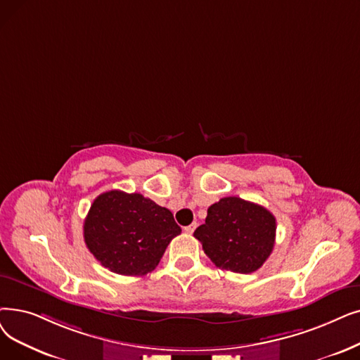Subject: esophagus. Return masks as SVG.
<instances>
[{"mask_svg":"<svg viewBox=\"0 0 360 360\" xmlns=\"http://www.w3.org/2000/svg\"><path fill=\"white\" fill-rule=\"evenodd\" d=\"M195 228H197V222H194V224H191V225H188V226H185L184 231H185L186 233H193V232L195 231Z\"/></svg>","mask_w":360,"mask_h":360,"instance_id":"obj_1","label":"esophagus"}]
</instances>
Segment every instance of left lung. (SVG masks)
<instances>
[{
	"label": "left lung",
	"instance_id": "1",
	"mask_svg": "<svg viewBox=\"0 0 360 360\" xmlns=\"http://www.w3.org/2000/svg\"><path fill=\"white\" fill-rule=\"evenodd\" d=\"M275 232L276 219L268 209L225 197L207 209L206 224L194 231V237L217 268L252 274L271 256Z\"/></svg>",
	"mask_w": 360,
	"mask_h": 360
}]
</instances>
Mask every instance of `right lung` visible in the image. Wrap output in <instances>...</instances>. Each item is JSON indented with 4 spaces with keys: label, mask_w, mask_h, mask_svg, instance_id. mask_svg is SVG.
<instances>
[{
    "label": "right lung",
    "mask_w": 360,
    "mask_h": 360,
    "mask_svg": "<svg viewBox=\"0 0 360 360\" xmlns=\"http://www.w3.org/2000/svg\"><path fill=\"white\" fill-rule=\"evenodd\" d=\"M179 233L169 209L119 190L94 200L84 222L85 244L94 257L104 268L128 276L151 272Z\"/></svg>",
    "instance_id": "right-lung-1"
}]
</instances>
